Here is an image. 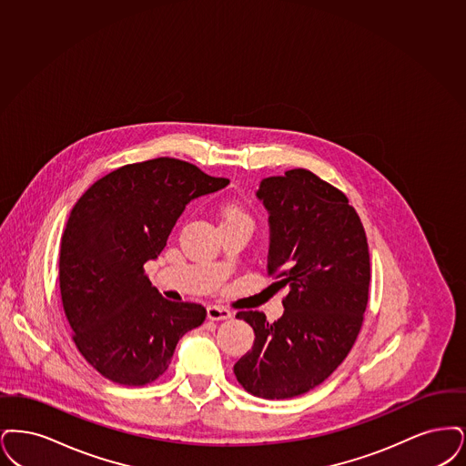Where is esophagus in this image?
<instances>
[{"label":"esophagus","mask_w":466,"mask_h":466,"mask_svg":"<svg viewBox=\"0 0 466 466\" xmlns=\"http://www.w3.org/2000/svg\"><path fill=\"white\" fill-rule=\"evenodd\" d=\"M207 317H208L210 320H228V319H231V311L226 309L223 306L212 304V306L207 308Z\"/></svg>","instance_id":"1"}]
</instances>
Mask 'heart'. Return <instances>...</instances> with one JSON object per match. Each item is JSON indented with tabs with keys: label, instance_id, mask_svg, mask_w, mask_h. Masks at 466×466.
Listing matches in <instances>:
<instances>
[{
	"label": "heart",
	"instance_id": "1",
	"mask_svg": "<svg viewBox=\"0 0 466 466\" xmlns=\"http://www.w3.org/2000/svg\"><path fill=\"white\" fill-rule=\"evenodd\" d=\"M221 223L229 224V223H247L252 226V218L243 210L242 207H238V205H235V203H229V205H226L223 208V212H221Z\"/></svg>",
	"mask_w": 466,
	"mask_h": 466
}]
</instances>
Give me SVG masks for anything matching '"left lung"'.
<instances>
[{"label": "left lung", "mask_w": 466, "mask_h": 466, "mask_svg": "<svg viewBox=\"0 0 466 466\" xmlns=\"http://www.w3.org/2000/svg\"><path fill=\"white\" fill-rule=\"evenodd\" d=\"M268 275L287 287L284 315L238 311L254 329L250 351L233 367L245 391L268 400L303 395L341 365L362 329L370 259L364 226L343 191L306 168L266 177Z\"/></svg>", "instance_id": "obj_1"}]
</instances>
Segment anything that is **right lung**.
<instances>
[{
	"label": "right lung",
	"mask_w": 466,
	"mask_h": 466,
	"mask_svg": "<svg viewBox=\"0 0 466 466\" xmlns=\"http://www.w3.org/2000/svg\"><path fill=\"white\" fill-rule=\"evenodd\" d=\"M228 184L162 157L113 170L73 207L61 242L62 306L78 351L106 380L153 383L182 336L203 324L202 304L162 298L144 264L162 252L187 203Z\"/></svg>",
	"instance_id": "add662e5"
}]
</instances>
